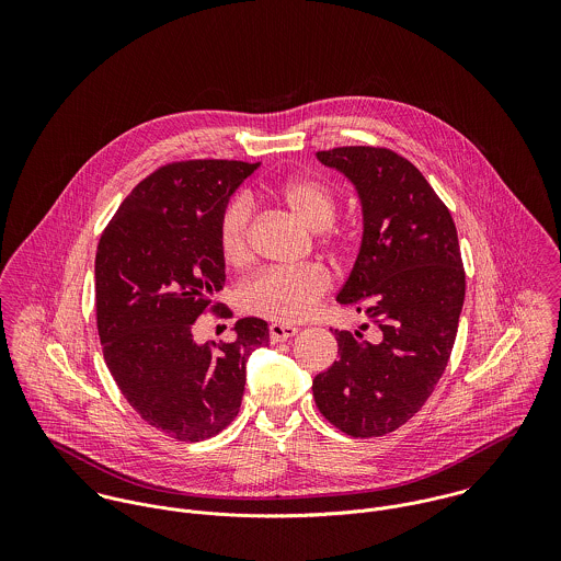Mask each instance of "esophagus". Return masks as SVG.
<instances>
[{
  "label": "esophagus",
  "mask_w": 561,
  "mask_h": 561,
  "mask_svg": "<svg viewBox=\"0 0 561 561\" xmlns=\"http://www.w3.org/2000/svg\"><path fill=\"white\" fill-rule=\"evenodd\" d=\"M296 334H298V328L291 325V323H272V325H270V339H272L274 343L287 341V339H291V336H296Z\"/></svg>",
  "instance_id": "obj_1"
}]
</instances>
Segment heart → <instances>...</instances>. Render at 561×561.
I'll list each match as a JSON object with an SVG mask.
<instances>
[{
    "label": "heart",
    "instance_id": "1",
    "mask_svg": "<svg viewBox=\"0 0 561 561\" xmlns=\"http://www.w3.org/2000/svg\"><path fill=\"white\" fill-rule=\"evenodd\" d=\"M283 205L311 231H325L336 218V196L318 179H291L278 192ZM252 201L236 196L220 220V248L229 263L241 265L250 256L248 229ZM330 287L328 272L316 265L272 267L259 272L241 287V307L248 313L274 321H296L309 316Z\"/></svg>",
    "mask_w": 561,
    "mask_h": 561
}]
</instances>
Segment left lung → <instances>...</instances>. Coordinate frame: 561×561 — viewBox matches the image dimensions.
Returning a JSON list of instances; mask_svg holds the SVG:
<instances>
[{"label": "left lung", "instance_id": "left-lung-1", "mask_svg": "<svg viewBox=\"0 0 561 561\" xmlns=\"http://www.w3.org/2000/svg\"><path fill=\"white\" fill-rule=\"evenodd\" d=\"M318 160L354 185L363 214L360 248L336 302L378 332L369 341L334 330L339 358L316 376L313 398L341 432L382 436L421 410L447 367L467 285L458 233L425 176L398 153L341 147Z\"/></svg>", "mask_w": 561, "mask_h": 561}]
</instances>
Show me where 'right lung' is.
<instances>
[{
	"label": "right lung",
	"mask_w": 561,
	"mask_h": 561,
	"mask_svg": "<svg viewBox=\"0 0 561 561\" xmlns=\"http://www.w3.org/2000/svg\"><path fill=\"white\" fill-rule=\"evenodd\" d=\"M259 163H168L140 181L103 231L94 259L96 325L125 400L170 438L196 443L240 412L245 363L267 321H236L231 343H198L194 323L225 289L220 220ZM220 307V316H229Z\"/></svg>",
	"instance_id": "add662e5"
}]
</instances>
